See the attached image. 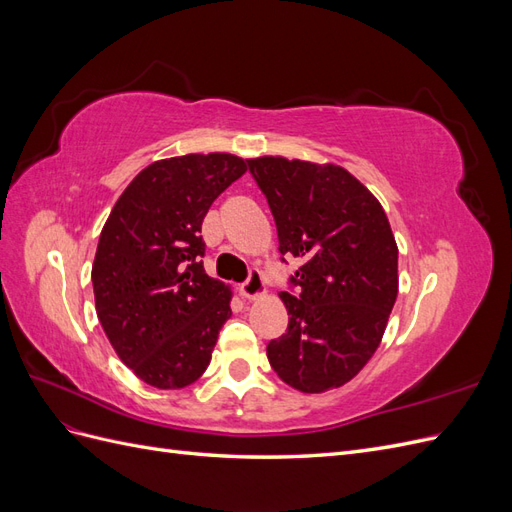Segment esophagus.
I'll use <instances>...</instances> for the list:
<instances>
[{"mask_svg":"<svg viewBox=\"0 0 512 512\" xmlns=\"http://www.w3.org/2000/svg\"><path fill=\"white\" fill-rule=\"evenodd\" d=\"M241 297L245 299H256L260 294H265V280H262V275L258 269H252L250 275H247V280L239 286Z\"/></svg>","mask_w":512,"mask_h":512,"instance_id":"34e87169","label":"esophagus"}]
</instances>
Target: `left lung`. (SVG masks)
I'll return each mask as SVG.
<instances>
[{"label": "left lung", "instance_id": "1", "mask_svg": "<svg viewBox=\"0 0 512 512\" xmlns=\"http://www.w3.org/2000/svg\"><path fill=\"white\" fill-rule=\"evenodd\" d=\"M267 196L282 256L301 258L282 292L288 329L267 346L292 389L324 393L350 382L380 346L397 299V243L378 198L335 164L247 160ZM284 260V258H282Z\"/></svg>", "mask_w": 512, "mask_h": 512}]
</instances>
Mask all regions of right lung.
Instances as JSON below:
<instances>
[{
	"label": "right lung",
	"mask_w": 512,
	"mask_h": 512,
	"mask_svg": "<svg viewBox=\"0 0 512 512\" xmlns=\"http://www.w3.org/2000/svg\"><path fill=\"white\" fill-rule=\"evenodd\" d=\"M230 153H188L138 173L100 232L91 282L108 342L156 389H183L211 361L232 292L205 273L213 200L245 170Z\"/></svg>",
	"instance_id": "obj_1"
}]
</instances>
